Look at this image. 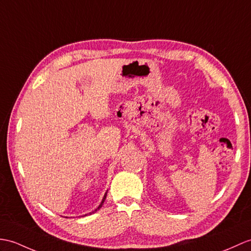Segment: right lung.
<instances>
[{
  "label": "right lung",
  "instance_id": "right-lung-1",
  "mask_svg": "<svg viewBox=\"0 0 251 251\" xmlns=\"http://www.w3.org/2000/svg\"><path fill=\"white\" fill-rule=\"evenodd\" d=\"M106 196H107V194H106V195H104V197H103V199H102L101 203H100V204H99V206H98V207H97V208L95 209V211H94V212H93V213H95V212L97 211V209H99V208H100V207L102 206V204H103V202H104V200H106ZM91 214H92V213H91Z\"/></svg>",
  "mask_w": 251,
  "mask_h": 251
}]
</instances>
